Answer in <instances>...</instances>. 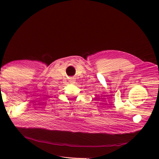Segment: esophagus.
I'll list each match as a JSON object with an SVG mask.
<instances>
[{"mask_svg": "<svg viewBox=\"0 0 159 159\" xmlns=\"http://www.w3.org/2000/svg\"><path fill=\"white\" fill-rule=\"evenodd\" d=\"M70 83H71V84H74V83L75 82V80H74V78H70Z\"/></svg>", "mask_w": 159, "mask_h": 159, "instance_id": "esophagus-1", "label": "esophagus"}]
</instances>
